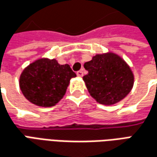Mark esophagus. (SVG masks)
<instances>
[{"label": "esophagus", "mask_w": 157, "mask_h": 157, "mask_svg": "<svg viewBox=\"0 0 157 157\" xmlns=\"http://www.w3.org/2000/svg\"><path fill=\"white\" fill-rule=\"evenodd\" d=\"M76 75H77V76H79V77H82L83 76V71H79L76 72Z\"/></svg>", "instance_id": "obj_1"}]
</instances>
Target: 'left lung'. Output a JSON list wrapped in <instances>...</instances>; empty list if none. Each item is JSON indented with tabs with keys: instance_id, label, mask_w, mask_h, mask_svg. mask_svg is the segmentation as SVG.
Returning a JSON list of instances; mask_svg holds the SVG:
<instances>
[{
	"instance_id": "8db88e82",
	"label": "left lung",
	"mask_w": 157,
	"mask_h": 157,
	"mask_svg": "<svg viewBox=\"0 0 157 157\" xmlns=\"http://www.w3.org/2000/svg\"><path fill=\"white\" fill-rule=\"evenodd\" d=\"M84 68L88 73L83 76V81L90 95L99 104H117L132 90V71L124 59L114 52L96 54L84 63Z\"/></svg>"
}]
</instances>
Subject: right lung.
<instances>
[{
	"instance_id": "obj_1",
	"label": "right lung",
	"mask_w": 157,
	"mask_h": 157,
	"mask_svg": "<svg viewBox=\"0 0 157 157\" xmlns=\"http://www.w3.org/2000/svg\"><path fill=\"white\" fill-rule=\"evenodd\" d=\"M75 76L69 64H59L54 59L44 58L36 60L23 71L19 86L30 103L52 107L63 97L71 79Z\"/></svg>"
}]
</instances>
